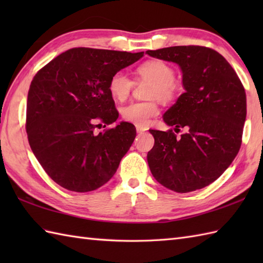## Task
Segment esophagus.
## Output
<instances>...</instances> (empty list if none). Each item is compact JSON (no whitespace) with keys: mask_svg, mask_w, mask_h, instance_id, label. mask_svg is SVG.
Here are the masks:
<instances>
[{"mask_svg":"<svg viewBox=\"0 0 263 263\" xmlns=\"http://www.w3.org/2000/svg\"><path fill=\"white\" fill-rule=\"evenodd\" d=\"M148 130L147 127H144V126H137V132L138 133H143V132H146Z\"/></svg>","mask_w":263,"mask_h":263,"instance_id":"obj_1","label":"esophagus"}]
</instances>
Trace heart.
Masks as SVG:
<instances>
[{
  "label": "heart",
  "mask_w": 263,
  "mask_h": 263,
  "mask_svg": "<svg viewBox=\"0 0 263 263\" xmlns=\"http://www.w3.org/2000/svg\"><path fill=\"white\" fill-rule=\"evenodd\" d=\"M137 80L139 82H152L149 87L148 98L150 102H135L123 106L121 108L122 119L133 123L137 126H147L154 117L160 113L159 99L164 103H171L177 98L182 90L181 82L175 79V71L172 66L160 60H152L139 65L136 70ZM135 81L123 72H116L110 78L108 89L114 99L123 102L135 88Z\"/></svg>",
  "instance_id": "heart-1"
}]
</instances>
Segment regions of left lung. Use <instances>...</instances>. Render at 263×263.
<instances>
[{
  "label": "left lung",
  "mask_w": 263,
  "mask_h": 263,
  "mask_svg": "<svg viewBox=\"0 0 263 263\" xmlns=\"http://www.w3.org/2000/svg\"><path fill=\"white\" fill-rule=\"evenodd\" d=\"M148 55L181 66L185 92L164 114V121L186 132L149 130L155 138L147 155L149 168L161 185L178 193L215 182L242 144L247 95L236 72L221 54L204 46H173Z\"/></svg>",
  "instance_id": "8db88e82"
}]
</instances>
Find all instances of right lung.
<instances>
[{
    "instance_id": "obj_1",
    "label": "right lung",
    "mask_w": 263,
    "mask_h": 263,
    "mask_svg": "<svg viewBox=\"0 0 263 263\" xmlns=\"http://www.w3.org/2000/svg\"><path fill=\"white\" fill-rule=\"evenodd\" d=\"M143 52L71 48L39 70L30 83L26 131L46 174L69 191L89 192L107 183L137 136L121 122L95 135L98 123L119 117L108 89L110 78Z\"/></svg>"
}]
</instances>
